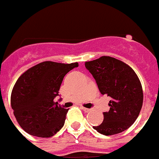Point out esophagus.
Instances as JSON below:
<instances>
[{
    "label": "esophagus",
    "instance_id": "esophagus-1",
    "mask_svg": "<svg viewBox=\"0 0 159 159\" xmlns=\"http://www.w3.org/2000/svg\"><path fill=\"white\" fill-rule=\"evenodd\" d=\"M80 108L82 109V110H84V111H85V112H89V111H90V110H91V109L86 108V107H80Z\"/></svg>",
    "mask_w": 159,
    "mask_h": 159
}]
</instances>
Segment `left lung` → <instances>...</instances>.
<instances>
[{
    "instance_id": "left-lung-1",
    "label": "left lung",
    "mask_w": 159,
    "mask_h": 159,
    "mask_svg": "<svg viewBox=\"0 0 159 159\" xmlns=\"http://www.w3.org/2000/svg\"><path fill=\"white\" fill-rule=\"evenodd\" d=\"M102 94L111 97L110 110L103 112V121L93 129L104 135L119 134L131 126L143 105V89L136 73L130 66L103 56L85 62Z\"/></svg>"
}]
</instances>
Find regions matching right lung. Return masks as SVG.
I'll use <instances>...</instances> for the list:
<instances>
[{"instance_id": "1", "label": "right lung", "mask_w": 159, "mask_h": 159, "mask_svg": "<svg viewBox=\"0 0 159 159\" xmlns=\"http://www.w3.org/2000/svg\"><path fill=\"white\" fill-rule=\"evenodd\" d=\"M78 63L43 61L23 73L15 84L11 107L19 125L28 134L48 138L64 125L69 109L54 101L64 76Z\"/></svg>"}]
</instances>
